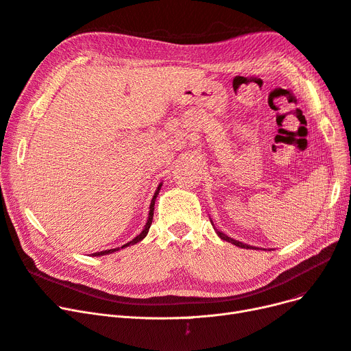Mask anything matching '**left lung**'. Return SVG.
I'll return each mask as SVG.
<instances>
[{
    "instance_id": "obj_1",
    "label": "left lung",
    "mask_w": 351,
    "mask_h": 351,
    "mask_svg": "<svg viewBox=\"0 0 351 351\" xmlns=\"http://www.w3.org/2000/svg\"><path fill=\"white\" fill-rule=\"evenodd\" d=\"M215 231H217V234H218L219 239L226 240V241H228V243H231V244H234V245H237V247H241V249H256V247H253V245L244 244V243H241V241H237V240H234V239L228 237L227 234H224V232H221V231H218V230H215Z\"/></svg>"
}]
</instances>
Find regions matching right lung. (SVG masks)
Masks as SVG:
<instances>
[{
    "instance_id": "right-lung-1",
    "label": "right lung",
    "mask_w": 351,
    "mask_h": 351,
    "mask_svg": "<svg viewBox=\"0 0 351 351\" xmlns=\"http://www.w3.org/2000/svg\"><path fill=\"white\" fill-rule=\"evenodd\" d=\"M160 188H162V184L158 186V189H156V192H154V197L152 198V202H150V211H149V218H147V223H146L145 228H143V231L140 232V234H138L136 239H133L132 241H128L127 244L121 245V247H117V249H110V250H104V252H98V253H94L93 256H104V254H110V253H114V252H119L120 249H124V247H127V245L136 244V243H138V241H141L143 239H145V237L147 236V232H149V228H150V226H152V219H153V211H154V201H156V198H158V195H159V191H160Z\"/></svg>"
}]
</instances>
